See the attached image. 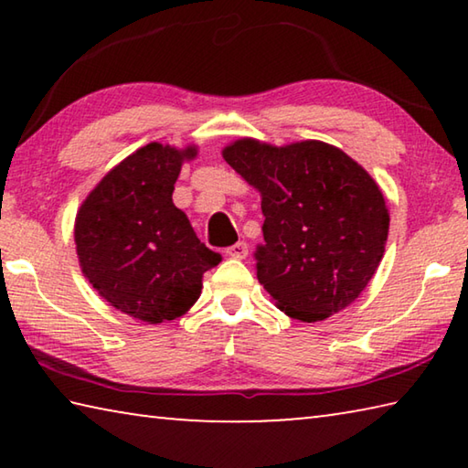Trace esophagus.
I'll use <instances>...</instances> for the list:
<instances>
[{
  "instance_id": "esophagus-1",
  "label": "esophagus",
  "mask_w": 468,
  "mask_h": 468,
  "mask_svg": "<svg viewBox=\"0 0 468 468\" xmlns=\"http://www.w3.org/2000/svg\"><path fill=\"white\" fill-rule=\"evenodd\" d=\"M227 256H231L235 260H243L245 256H248V243H245V241L233 243L231 248H227Z\"/></svg>"
}]
</instances>
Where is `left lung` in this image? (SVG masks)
<instances>
[{
	"label": "left lung",
	"instance_id": "8db88e82",
	"mask_svg": "<svg viewBox=\"0 0 468 468\" xmlns=\"http://www.w3.org/2000/svg\"><path fill=\"white\" fill-rule=\"evenodd\" d=\"M223 158L262 197L258 281L289 318L320 322L343 312L374 279L390 212L374 177L320 140L272 146L239 138Z\"/></svg>",
	"mask_w": 468,
	"mask_h": 468
}]
</instances>
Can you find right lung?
Segmentation results:
<instances>
[{
  "label": "right lung",
  "mask_w": 468,
  "mask_h": 468,
  "mask_svg": "<svg viewBox=\"0 0 468 468\" xmlns=\"http://www.w3.org/2000/svg\"><path fill=\"white\" fill-rule=\"evenodd\" d=\"M197 146L150 144L125 156L78 208L74 241L82 274L115 310L146 324L181 318L220 253L197 239L173 204L181 165Z\"/></svg>",
  "instance_id": "add662e5"
}]
</instances>
